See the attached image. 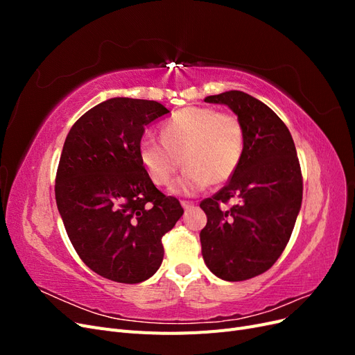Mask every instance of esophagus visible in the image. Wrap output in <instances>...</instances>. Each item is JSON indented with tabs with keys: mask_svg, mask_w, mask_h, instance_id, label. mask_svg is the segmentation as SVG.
I'll return each instance as SVG.
<instances>
[{
	"mask_svg": "<svg viewBox=\"0 0 355 355\" xmlns=\"http://www.w3.org/2000/svg\"><path fill=\"white\" fill-rule=\"evenodd\" d=\"M180 204H182V207H184L185 210H189L191 207H194V202H192V201H180Z\"/></svg>",
	"mask_w": 355,
	"mask_h": 355,
	"instance_id": "34e87169",
	"label": "esophagus"
}]
</instances>
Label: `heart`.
Masks as SVG:
<instances>
[{
    "label": "heart",
    "instance_id": "obj_1",
    "mask_svg": "<svg viewBox=\"0 0 355 355\" xmlns=\"http://www.w3.org/2000/svg\"><path fill=\"white\" fill-rule=\"evenodd\" d=\"M244 151V132L234 114L206 106H187L161 127V141L144 136L139 159L155 185L166 187L182 164L171 192L194 196L209 185H222L237 171Z\"/></svg>",
    "mask_w": 355,
    "mask_h": 355
}]
</instances>
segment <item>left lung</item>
Instances as JSON below:
<instances>
[{
  "label": "left lung",
  "instance_id": "obj_1",
  "mask_svg": "<svg viewBox=\"0 0 355 355\" xmlns=\"http://www.w3.org/2000/svg\"><path fill=\"white\" fill-rule=\"evenodd\" d=\"M204 102L227 105L239 116L244 151L228 185L200 204L207 214L200 232L202 259L225 282L249 280L282 256L302 204L295 142L280 116L244 92L207 96ZM231 198L239 202L222 211L220 204Z\"/></svg>",
  "mask_w": 355,
  "mask_h": 355
}]
</instances>
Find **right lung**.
Returning a JSON list of instances; mask_svg holds the SVG:
<instances>
[{
  "label": "right lung",
  "instance_id": "1",
  "mask_svg": "<svg viewBox=\"0 0 355 355\" xmlns=\"http://www.w3.org/2000/svg\"><path fill=\"white\" fill-rule=\"evenodd\" d=\"M170 111L155 101L112 98L78 118L56 175V202L81 261L108 280L136 284L163 262L161 239L184 214L139 159L145 127Z\"/></svg>",
  "mask_w": 355,
  "mask_h": 355
}]
</instances>
